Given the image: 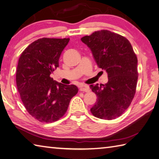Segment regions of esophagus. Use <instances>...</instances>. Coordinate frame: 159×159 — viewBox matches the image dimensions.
I'll list each match as a JSON object with an SVG mask.
<instances>
[{
	"instance_id": "34e87169",
	"label": "esophagus",
	"mask_w": 159,
	"mask_h": 159,
	"mask_svg": "<svg viewBox=\"0 0 159 159\" xmlns=\"http://www.w3.org/2000/svg\"><path fill=\"white\" fill-rule=\"evenodd\" d=\"M80 90H81V91H84V92H89L90 91L89 88L87 86H86V85L80 86Z\"/></svg>"
}]
</instances>
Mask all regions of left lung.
<instances>
[{
	"mask_svg": "<svg viewBox=\"0 0 159 159\" xmlns=\"http://www.w3.org/2000/svg\"><path fill=\"white\" fill-rule=\"evenodd\" d=\"M81 40L108 77L105 84L90 86L98 97L90 112L99 119H115L127 110L134 97L139 75L137 56L128 39L108 30L95 31Z\"/></svg>",
	"mask_w": 159,
	"mask_h": 159,
	"instance_id": "1",
	"label": "left lung"
}]
</instances>
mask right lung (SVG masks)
<instances>
[{"label":"right lung","instance_id":"right-lung-1","mask_svg":"<svg viewBox=\"0 0 159 159\" xmlns=\"http://www.w3.org/2000/svg\"><path fill=\"white\" fill-rule=\"evenodd\" d=\"M69 38H43L25 48L19 58L16 85L30 114L40 122L57 121L65 114L70 99L78 92L75 85H65L50 75L59 66V59Z\"/></svg>","mask_w":159,"mask_h":159}]
</instances>
